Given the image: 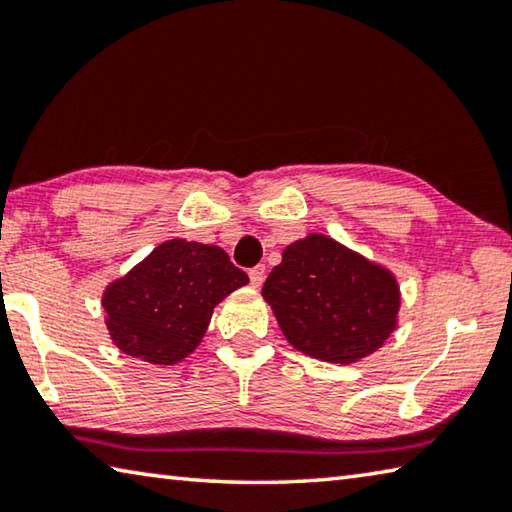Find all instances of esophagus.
Here are the masks:
<instances>
[{
	"label": "esophagus",
	"mask_w": 512,
	"mask_h": 512,
	"mask_svg": "<svg viewBox=\"0 0 512 512\" xmlns=\"http://www.w3.org/2000/svg\"><path fill=\"white\" fill-rule=\"evenodd\" d=\"M249 281H251V285H254V288H258V285H263V281H265V265L251 267V270H249Z\"/></svg>",
	"instance_id": "1"
}]
</instances>
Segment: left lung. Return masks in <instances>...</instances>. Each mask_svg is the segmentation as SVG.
I'll use <instances>...</instances> for the list:
<instances>
[{"label":"left lung","instance_id":"8db88e82","mask_svg":"<svg viewBox=\"0 0 512 512\" xmlns=\"http://www.w3.org/2000/svg\"><path fill=\"white\" fill-rule=\"evenodd\" d=\"M263 297L297 351L333 364L378 351L400 310L396 276L321 233L285 247Z\"/></svg>","mask_w":512,"mask_h":512}]
</instances>
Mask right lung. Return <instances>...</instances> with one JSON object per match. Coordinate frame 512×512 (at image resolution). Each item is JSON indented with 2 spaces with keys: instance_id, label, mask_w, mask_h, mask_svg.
Returning <instances> with one entry per match:
<instances>
[{
  "instance_id": "obj_1",
  "label": "right lung",
  "mask_w": 512,
  "mask_h": 512,
  "mask_svg": "<svg viewBox=\"0 0 512 512\" xmlns=\"http://www.w3.org/2000/svg\"><path fill=\"white\" fill-rule=\"evenodd\" d=\"M249 276L227 251L182 238L161 242L123 279L107 285L103 308L112 342L150 364H177L209 328L213 308Z\"/></svg>"
}]
</instances>
